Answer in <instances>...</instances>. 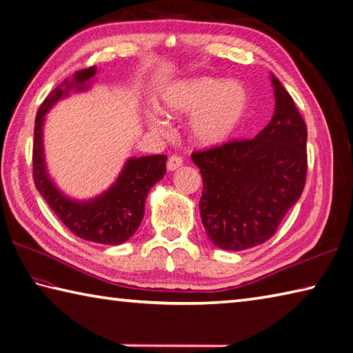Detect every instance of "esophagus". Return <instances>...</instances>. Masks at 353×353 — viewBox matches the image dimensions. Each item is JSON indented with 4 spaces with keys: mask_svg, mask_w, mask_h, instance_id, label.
<instances>
[{
    "mask_svg": "<svg viewBox=\"0 0 353 353\" xmlns=\"http://www.w3.org/2000/svg\"><path fill=\"white\" fill-rule=\"evenodd\" d=\"M182 163H183V159L181 156H171L168 159L167 168L168 171H176L179 167H182Z\"/></svg>",
    "mask_w": 353,
    "mask_h": 353,
    "instance_id": "34e87169",
    "label": "esophagus"
}]
</instances>
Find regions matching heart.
<instances>
[{"mask_svg": "<svg viewBox=\"0 0 353 353\" xmlns=\"http://www.w3.org/2000/svg\"><path fill=\"white\" fill-rule=\"evenodd\" d=\"M159 108L172 119L194 114L190 122L192 141L212 148L228 143L237 134L248 110V93L239 82L200 76L168 87L161 96ZM148 127L157 134L168 131L156 116H148Z\"/></svg>", "mask_w": 353, "mask_h": 353, "instance_id": "b5f03b06", "label": "heart"}]
</instances>
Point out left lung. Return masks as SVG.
<instances>
[{"label": "left lung", "mask_w": 353, "mask_h": 353, "mask_svg": "<svg viewBox=\"0 0 353 353\" xmlns=\"http://www.w3.org/2000/svg\"><path fill=\"white\" fill-rule=\"evenodd\" d=\"M271 81L274 116L254 139L191 154L203 181L200 217L220 250L245 251L265 243L305 188L306 123L272 73Z\"/></svg>", "instance_id": "1"}]
</instances>
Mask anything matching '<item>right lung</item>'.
<instances>
[{"label":"right lung","instance_id":"obj_1","mask_svg":"<svg viewBox=\"0 0 353 353\" xmlns=\"http://www.w3.org/2000/svg\"><path fill=\"white\" fill-rule=\"evenodd\" d=\"M96 72V67L74 72L70 79L62 82L41 103L34 119L33 181L39 194L74 236L101 245H121L139 228L148 191L167 172V156L130 157L112 186L88 200L65 196L48 176L44 157L43 128L46 114L58 101L67 98L70 92H85L90 88Z\"/></svg>","mask_w":353,"mask_h":353}]
</instances>
